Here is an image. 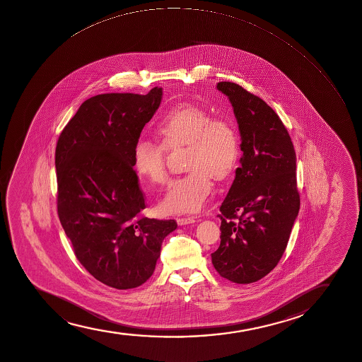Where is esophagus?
<instances>
[{
  "mask_svg": "<svg viewBox=\"0 0 362 362\" xmlns=\"http://www.w3.org/2000/svg\"><path fill=\"white\" fill-rule=\"evenodd\" d=\"M196 217H179L176 218V222L179 226L189 225V223H194L196 222Z\"/></svg>",
  "mask_w": 362,
  "mask_h": 362,
  "instance_id": "esophagus-1",
  "label": "esophagus"
}]
</instances>
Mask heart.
Listing matches in <instances>:
<instances>
[{"label":"heart","instance_id":"1","mask_svg":"<svg viewBox=\"0 0 362 362\" xmlns=\"http://www.w3.org/2000/svg\"><path fill=\"white\" fill-rule=\"evenodd\" d=\"M156 130L166 148L188 146L187 169L182 177L171 182L163 198L168 214L197 212L203 208L214 189L211 179L228 180L240 158V137L237 128L222 118H214L205 108L181 105L164 113ZM134 168L151 182L163 185L168 180L165 148L160 144L141 139L134 147Z\"/></svg>","mask_w":362,"mask_h":362}]
</instances>
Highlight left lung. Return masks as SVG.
Segmentation results:
<instances>
[{"instance_id": "obj_1", "label": "left lung", "mask_w": 362, "mask_h": 362, "mask_svg": "<svg viewBox=\"0 0 362 362\" xmlns=\"http://www.w3.org/2000/svg\"><path fill=\"white\" fill-rule=\"evenodd\" d=\"M240 132V168L221 205V244L211 254L222 278L257 281L283 257L299 211L296 152L274 110L239 84L218 82Z\"/></svg>"}]
</instances>
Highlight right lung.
I'll use <instances>...</instances> for the list:
<instances>
[{
	"mask_svg": "<svg viewBox=\"0 0 362 362\" xmlns=\"http://www.w3.org/2000/svg\"><path fill=\"white\" fill-rule=\"evenodd\" d=\"M148 94H99L86 100L55 148L58 215L76 257L107 286L128 290L153 274L174 220L147 218L134 170V147L162 101Z\"/></svg>",
	"mask_w": 362,
	"mask_h": 362,
	"instance_id": "obj_1",
	"label": "right lung"
}]
</instances>
